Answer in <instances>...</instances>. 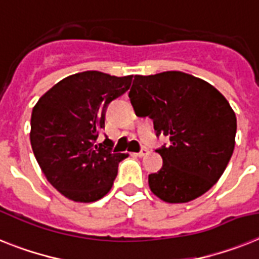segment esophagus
Wrapping results in <instances>:
<instances>
[{
  "mask_svg": "<svg viewBox=\"0 0 259 259\" xmlns=\"http://www.w3.org/2000/svg\"><path fill=\"white\" fill-rule=\"evenodd\" d=\"M148 153H149V150L144 148V149H141L140 152H138V153H136V154H137L138 157H144V156H146Z\"/></svg>",
  "mask_w": 259,
  "mask_h": 259,
  "instance_id": "obj_1",
  "label": "esophagus"
}]
</instances>
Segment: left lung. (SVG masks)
<instances>
[{
    "label": "left lung",
    "mask_w": 259,
    "mask_h": 259,
    "mask_svg": "<svg viewBox=\"0 0 259 259\" xmlns=\"http://www.w3.org/2000/svg\"><path fill=\"white\" fill-rule=\"evenodd\" d=\"M129 98L140 117L169 137L157 149L161 169L149 175L150 191L165 203H188L205 193L233 156L237 117L212 84L181 71L136 75Z\"/></svg>",
    "instance_id": "1"
}]
</instances>
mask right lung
<instances>
[{
  "instance_id": "obj_1",
  "label": "right lung",
  "mask_w": 259,
  "mask_h": 259,
  "mask_svg": "<svg viewBox=\"0 0 259 259\" xmlns=\"http://www.w3.org/2000/svg\"><path fill=\"white\" fill-rule=\"evenodd\" d=\"M133 75L111 76L99 71L70 75L34 105L30 145L41 172L63 196L91 203L113 187L118 164L127 153L111 150L113 141L97 144L106 109L129 90Z\"/></svg>"
}]
</instances>
